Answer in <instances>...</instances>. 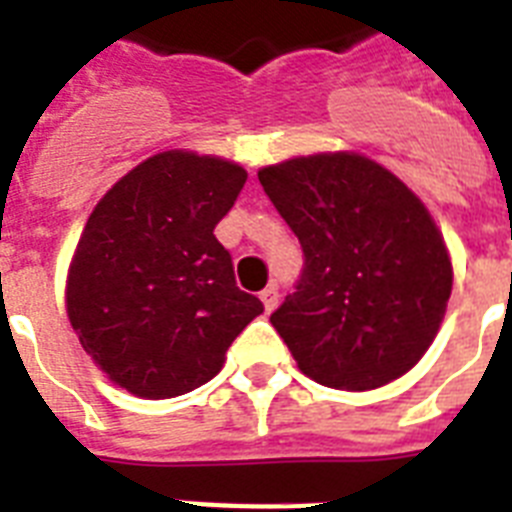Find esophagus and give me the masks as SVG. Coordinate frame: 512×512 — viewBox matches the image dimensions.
<instances>
[{
	"mask_svg": "<svg viewBox=\"0 0 512 512\" xmlns=\"http://www.w3.org/2000/svg\"><path fill=\"white\" fill-rule=\"evenodd\" d=\"M260 300H263L265 311L271 313L273 308L279 305V287H276V284H268V287H265L263 292H260Z\"/></svg>",
	"mask_w": 512,
	"mask_h": 512,
	"instance_id": "34e87169",
	"label": "esophagus"
}]
</instances>
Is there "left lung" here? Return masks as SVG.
Here are the masks:
<instances>
[{
  "label": "left lung",
  "mask_w": 512,
  "mask_h": 512,
  "mask_svg": "<svg viewBox=\"0 0 512 512\" xmlns=\"http://www.w3.org/2000/svg\"><path fill=\"white\" fill-rule=\"evenodd\" d=\"M303 247L295 292L271 313L300 372L372 390L430 348L452 295V263L422 201L358 154H316L257 172Z\"/></svg>",
  "instance_id": "8db88e82"
}]
</instances>
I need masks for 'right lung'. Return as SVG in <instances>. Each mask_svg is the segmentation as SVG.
<instances>
[{"label": "right lung", "mask_w": 512, "mask_h": 512, "mask_svg": "<svg viewBox=\"0 0 512 512\" xmlns=\"http://www.w3.org/2000/svg\"><path fill=\"white\" fill-rule=\"evenodd\" d=\"M244 183L239 164L164 151L92 209L68 271V319L92 361L135 396L175 398L209 382L263 313L215 239Z\"/></svg>", "instance_id": "1"}]
</instances>
